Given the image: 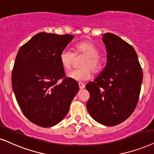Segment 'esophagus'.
<instances>
[{
  "instance_id": "1",
  "label": "esophagus",
  "mask_w": 154,
  "mask_h": 154,
  "mask_svg": "<svg viewBox=\"0 0 154 154\" xmlns=\"http://www.w3.org/2000/svg\"><path fill=\"white\" fill-rule=\"evenodd\" d=\"M79 85V88H80V89H81V90L83 89V88H85V85H84V84H83V83H80Z\"/></svg>"
}]
</instances>
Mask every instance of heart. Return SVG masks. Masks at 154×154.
<instances>
[{
    "label": "heart",
    "instance_id": "obj_1",
    "mask_svg": "<svg viewBox=\"0 0 154 154\" xmlns=\"http://www.w3.org/2000/svg\"><path fill=\"white\" fill-rule=\"evenodd\" d=\"M76 55L83 54L86 57L81 67L83 69H75L67 73V76L71 79L79 82L89 80L91 78L93 71L98 72L101 68L102 59L99 56L98 49L89 42H81L76 45ZM75 54L70 49L66 48L60 54V61L65 69L69 70L72 67L75 60Z\"/></svg>",
    "mask_w": 154,
    "mask_h": 154
}]
</instances>
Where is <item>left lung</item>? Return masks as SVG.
Segmentation results:
<instances>
[{"label":"left lung","mask_w":154,"mask_h":154,"mask_svg":"<svg viewBox=\"0 0 154 154\" xmlns=\"http://www.w3.org/2000/svg\"><path fill=\"white\" fill-rule=\"evenodd\" d=\"M107 51V63L102 72L87 83V109L94 120L115 126L126 120L139 100L143 73L132 46L112 33L102 38Z\"/></svg>","instance_id":"left-lung-1"}]
</instances>
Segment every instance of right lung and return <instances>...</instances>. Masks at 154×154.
Here are the masks:
<instances>
[{"label": "right lung", "instance_id": "1", "mask_svg": "<svg viewBox=\"0 0 154 154\" xmlns=\"http://www.w3.org/2000/svg\"><path fill=\"white\" fill-rule=\"evenodd\" d=\"M74 38L39 32L22 46L12 73V87L24 115L39 127L59 123L79 92L74 80L64 79L60 54Z\"/></svg>", "mask_w": 154, "mask_h": 154}]
</instances>
